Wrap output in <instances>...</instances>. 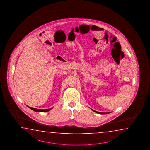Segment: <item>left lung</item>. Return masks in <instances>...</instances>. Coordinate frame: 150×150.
<instances>
[{"instance_id": "1", "label": "left lung", "mask_w": 150, "mask_h": 150, "mask_svg": "<svg viewBox=\"0 0 150 150\" xmlns=\"http://www.w3.org/2000/svg\"><path fill=\"white\" fill-rule=\"evenodd\" d=\"M92 110V109H91ZM94 112H95L96 113H99V114H102V115H103V114H109L110 113V112H108V113H103V112H99L96 111H94L93 110H92Z\"/></svg>"}]
</instances>
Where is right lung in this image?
<instances>
[{"instance_id":"obj_1","label":"right lung","mask_w":150,"mask_h":150,"mask_svg":"<svg viewBox=\"0 0 150 150\" xmlns=\"http://www.w3.org/2000/svg\"><path fill=\"white\" fill-rule=\"evenodd\" d=\"M28 107H29L30 109H31L33 111L37 112H46L50 111V110H52V109H53V108H50V109H35V108H31V107H29V106H28Z\"/></svg>"}]
</instances>
